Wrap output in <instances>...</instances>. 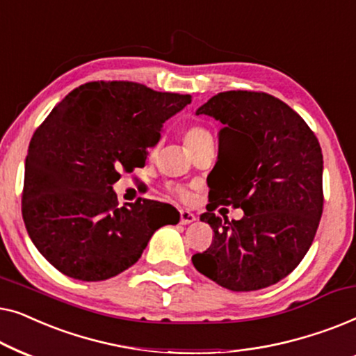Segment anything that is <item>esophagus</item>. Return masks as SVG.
Here are the masks:
<instances>
[{"label": "esophagus", "mask_w": 356, "mask_h": 356, "mask_svg": "<svg viewBox=\"0 0 356 356\" xmlns=\"http://www.w3.org/2000/svg\"><path fill=\"white\" fill-rule=\"evenodd\" d=\"M179 222H181V225H189V223L196 222V216L189 211H181L179 212Z\"/></svg>", "instance_id": "34e87169"}]
</instances>
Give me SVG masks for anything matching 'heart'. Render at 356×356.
Instances as JSON below:
<instances>
[{
	"mask_svg": "<svg viewBox=\"0 0 356 356\" xmlns=\"http://www.w3.org/2000/svg\"><path fill=\"white\" fill-rule=\"evenodd\" d=\"M206 138H211V136H209L207 131L201 128V126H193V128H189L186 133H184V143H186L188 147H191V145L201 143V140L206 139ZM175 194H177L179 199H188L189 197V193L183 188L175 189Z\"/></svg>",
	"mask_w": 356,
	"mask_h": 356,
	"instance_id": "obj_1",
	"label": "heart"
}]
</instances>
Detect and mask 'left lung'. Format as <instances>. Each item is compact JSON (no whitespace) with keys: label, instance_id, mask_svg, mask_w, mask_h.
<instances>
[{"label":"left lung","instance_id":"obj_1","mask_svg":"<svg viewBox=\"0 0 356 356\" xmlns=\"http://www.w3.org/2000/svg\"><path fill=\"white\" fill-rule=\"evenodd\" d=\"M220 121L216 167L207 177L213 230L196 269L233 291L266 289L300 264L323 213V152L313 131L284 102L264 92L230 90L196 110ZM218 205L241 207L240 221H222Z\"/></svg>","mask_w":356,"mask_h":356}]
</instances>
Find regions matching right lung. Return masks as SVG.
<instances>
[{"instance_id":"right-lung-1","label":"right lung","mask_w":356,"mask_h":356,"mask_svg":"<svg viewBox=\"0 0 356 356\" xmlns=\"http://www.w3.org/2000/svg\"><path fill=\"white\" fill-rule=\"evenodd\" d=\"M191 95L124 81L87 82L70 92L32 136L22 217L40 254L72 279L99 282L138 262L155 230L177 225L170 204L118 207L120 170L144 167L163 123Z\"/></svg>"}]
</instances>
